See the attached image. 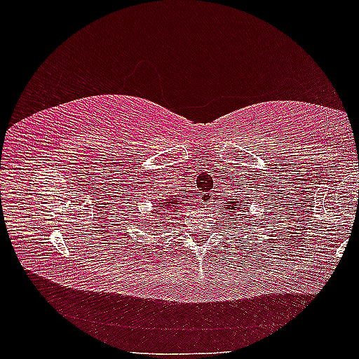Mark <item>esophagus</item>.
Returning <instances> with one entry per match:
<instances>
[{
    "mask_svg": "<svg viewBox=\"0 0 359 359\" xmlns=\"http://www.w3.org/2000/svg\"><path fill=\"white\" fill-rule=\"evenodd\" d=\"M212 201H214V196H212V193H203V194H202V198H201V202H202L203 205H211V203H214Z\"/></svg>",
    "mask_w": 359,
    "mask_h": 359,
    "instance_id": "obj_1",
    "label": "esophagus"
}]
</instances>
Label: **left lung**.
I'll use <instances>...</instances> for the list:
<instances>
[{
	"label": "left lung",
	"instance_id": "obj_1",
	"mask_svg": "<svg viewBox=\"0 0 359 359\" xmlns=\"http://www.w3.org/2000/svg\"><path fill=\"white\" fill-rule=\"evenodd\" d=\"M226 208L231 210L232 215H244L245 217V214H243V212H247L248 205H245V202L241 198V199H233L231 202V205H226ZM240 219H241V217H240Z\"/></svg>",
	"mask_w": 359,
	"mask_h": 359
}]
</instances>
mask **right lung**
<instances>
[{"instance_id": "add662e5", "label": "right lung", "mask_w": 359, "mask_h": 359, "mask_svg": "<svg viewBox=\"0 0 359 359\" xmlns=\"http://www.w3.org/2000/svg\"><path fill=\"white\" fill-rule=\"evenodd\" d=\"M181 205H184V199H181L178 194H168V196H163L161 199L158 198L157 203L154 205V210H153V215L156 219L154 222L161 224V227H163L168 223L172 212H177V210Z\"/></svg>"}]
</instances>
